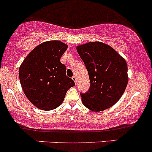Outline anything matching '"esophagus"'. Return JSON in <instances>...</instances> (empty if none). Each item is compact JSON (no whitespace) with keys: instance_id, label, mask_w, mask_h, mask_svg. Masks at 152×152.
<instances>
[{"instance_id":"obj_1","label":"esophagus","mask_w":152,"mask_h":152,"mask_svg":"<svg viewBox=\"0 0 152 152\" xmlns=\"http://www.w3.org/2000/svg\"><path fill=\"white\" fill-rule=\"evenodd\" d=\"M72 79L73 80L75 81V83H77V78H76V77H75V76H73L72 77Z\"/></svg>"}]
</instances>
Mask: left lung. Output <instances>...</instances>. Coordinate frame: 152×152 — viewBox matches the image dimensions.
<instances>
[{
  "label": "left lung",
  "mask_w": 152,
  "mask_h": 152,
  "mask_svg": "<svg viewBox=\"0 0 152 152\" xmlns=\"http://www.w3.org/2000/svg\"><path fill=\"white\" fill-rule=\"evenodd\" d=\"M76 49L90 81L88 93L81 94L83 105L94 112L110 108L121 98L129 82L125 59L103 42H90Z\"/></svg>",
  "instance_id": "obj_1"
}]
</instances>
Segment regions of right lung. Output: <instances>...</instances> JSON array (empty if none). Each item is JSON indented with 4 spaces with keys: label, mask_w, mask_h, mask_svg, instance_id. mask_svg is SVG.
I'll return each instance as SVG.
<instances>
[{
    "label": "right lung",
    "mask_w": 152,
    "mask_h": 152,
    "mask_svg": "<svg viewBox=\"0 0 152 152\" xmlns=\"http://www.w3.org/2000/svg\"><path fill=\"white\" fill-rule=\"evenodd\" d=\"M68 47L58 40L39 44L20 65L18 75L23 93L37 108L43 110L57 108L75 82L66 75L60 58Z\"/></svg>",
    "instance_id": "right-lung-1"
}]
</instances>
